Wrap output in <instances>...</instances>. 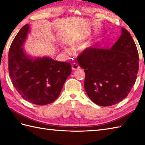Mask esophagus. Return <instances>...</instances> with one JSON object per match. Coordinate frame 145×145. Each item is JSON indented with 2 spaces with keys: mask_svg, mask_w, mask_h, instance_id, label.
I'll use <instances>...</instances> for the list:
<instances>
[{
  "mask_svg": "<svg viewBox=\"0 0 145 145\" xmlns=\"http://www.w3.org/2000/svg\"><path fill=\"white\" fill-rule=\"evenodd\" d=\"M78 69H79V65H78V64H76V63H75L72 64V69L73 70H78Z\"/></svg>",
  "mask_w": 145,
  "mask_h": 145,
  "instance_id": "obj_1",
  "label": "esophagus"
}]
</instances>
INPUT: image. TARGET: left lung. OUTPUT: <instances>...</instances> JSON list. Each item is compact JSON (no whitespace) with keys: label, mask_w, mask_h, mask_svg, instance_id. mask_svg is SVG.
Returning a JSON list of instances; mask_svg holds the SVG:
<instances>
[{"label":"left lung","mask_w":145,"mask_h":145,"mask_svg":"<svg viewBox=\"0 0 145 145\" xmlns=\"http://www.w3.org/2000/svg\"><path fill=\"white\" fill-rule=\"evenodd\" d=\"M77 61L85 72L86 93L101 106L113 105L127 97L139 69L137 46L125 28L110 49L88 48L78 55Z\"/></svg>","instance_id":"1"}]
</instances>
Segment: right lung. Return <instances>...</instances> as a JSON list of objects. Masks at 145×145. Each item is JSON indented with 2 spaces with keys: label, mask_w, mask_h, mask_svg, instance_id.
<instances>
[{
  "label": "right lung",
  "mask_w": 145,
  "mask_h": 145,
  "mask_svg": "<svg viewBox=\"0 0 145 145\" xmlns=\"http://www.w3.org/2000/svg\"><path fill=\"white\" fill-rule=\"evenodd\" d=\"M29 24L15 36L8 51V73L14 87L26 101L38 105L53 102L59 96L65 82L71 73L70 63L48 57L33 58L24 49Z\"/></svg>",
  "instance_id": "add662e5"
}]
</instances>
